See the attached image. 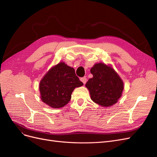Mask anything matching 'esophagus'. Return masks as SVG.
<instances>
[{"label":"esophagus","instance_id":"1","mask_svg":"<svg viewBox=\"0 0 157 157\" xmlns=\"http://www.w3.org/2000/svg\"><path fill=\"white\" fill-rule=\"evenodd\" d=\"M86 80H87V79H86V77H83V78H80V80H81V81L83 82V84H86V81H87Z\"/></svg>","mask_w":157,"mask_h":157}]
</instances>
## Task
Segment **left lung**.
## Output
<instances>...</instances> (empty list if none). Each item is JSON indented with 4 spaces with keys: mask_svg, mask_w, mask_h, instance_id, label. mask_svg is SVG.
I'll return each instance as SVG.
<instances>
[{
    "mask_svg": "<svg viewBox=\"0 0 157 157\" xmlns=\"http://www.w3.org/2000/svg\"><path fill=\"white\" fill-rule=\"evenodd\" d=\"M93 77L85 86L89 90L92 100L101 107H111L122 96L124 82L110 65L98 63L90 69Z\"/></svg>",
    "mask_w": 157,
    "mask_h": 157,
    "instance_id": "left-lung-1",
    "label": "left lung"
}]
</instances>
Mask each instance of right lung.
<instances>
[{"label":"right lung","mask_w":157,"mask_h":157,"mask_svg":"<svg viewBox=\"0 0 157 157\" xmlns=\"http://www.w3.org/2000/svg\"><path fill=\"white\" fill-rule=\"evenodd\" d=\"M82 85L75 69L61 61L50 69L41 79L40 97L42 102L52 108H61L71 100L75 88Z\"/></svg>","instance_id":"obj_1"}]
</instances>
